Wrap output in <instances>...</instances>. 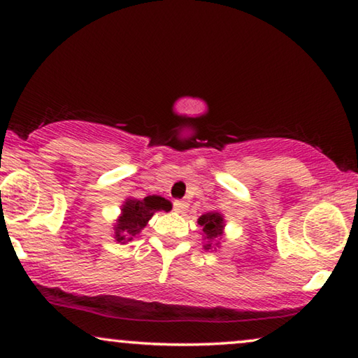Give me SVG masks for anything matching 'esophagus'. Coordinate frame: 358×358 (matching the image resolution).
<instances>
[{
	"label": "esophagus",
	"instance_id": "34e87169",
	"mask_svg": "<svg viewBox=\"0 0 358 358\" xmlns=\"http://www.w3.org/2000/svg\"><path fill=\"white\" fill-rule=\"evenodd\" d=\"M173 210L177 211V213H185L187 210V203L185 201H175L173 202Z\"/></svg>",
	"mask_w": 358,
	"mask_h": 358
}]
</instances>
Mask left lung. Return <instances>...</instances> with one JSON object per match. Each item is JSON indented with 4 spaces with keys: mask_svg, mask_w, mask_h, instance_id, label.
<instances>
[{
    "mask_svg": "<svg viewBox=\"0 0 358 358\" xmlns=\"http://www.w3.org/2000/svg\"><path fill=\"white\" fill-rule=\"evenodd\" d=\"M199 224L203 227V234H205V238L208 240V243L205 245V250H210L211 243L210 241L216 240L220 235L222 234V216L220 213H216V211H211V213H207L199 217Z\"/></svg>",
    "mask_w": 358,
    "mask_h": 358,
    "instance_id": "8db88e82",
    "label": "left lung"
}]
</instances>
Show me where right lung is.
Returning <instances> with one entry per match:
<instances>
[{
  "label": "right lung",
  "mask_w": 358,
  "mask_h": 358,
  "mask_svg": "<svg viewBox=\"0 0 358 358\" xmlns=\"http://www.w3.org/2000/svg\"><path fill=\"white\" fill-rule=\"evenodd\" d=\"M172 205L164 197L161 196H147L142 201H131L123 205V213H121L120 220L115 227V238L117 241H126L132 240L141 230L147 226L150 217L153 216L156 211H169Z\"/></svg>",
  "instance_id": "obj_1"
}]
</instances>
